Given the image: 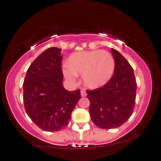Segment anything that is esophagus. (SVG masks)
I'll list each match as a JSON object with an SVG mask.
<instances>
[{"label": "esophagus", "instance_id": "1", "mask_svg": "<svg viewBox=\"0 0 161 161\" xmlns=\"http://www.w3.org/2000/svg\"><path fill=\"white\" fill-rule=\"evenodd\" d=\"M81 97H85V96L87 95V93H86L85 90H81Z\"/></svg>", "mask_w": 161, "mask_h": 161}]
</instances>
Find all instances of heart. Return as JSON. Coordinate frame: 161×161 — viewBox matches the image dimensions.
Masks as SVG:
<instances>
[{"label": "heart", "mask_w": 161, "mask_h": 161, "mask_svg": "<svg viewBox=\"0 0 161 161\" xmlns=\"http://www.w3.org/2000/svg\"><path fill=\"white\" fill-rule=\"evenodd\" d=\"M115 62L112 55L106 50H91L73 53L69 64H64L63 73L67 80L74 82L77 74H82L86 87L95 89L105 85L114 72Z\"/></svg>", "instance_id": "b5f03b06"}]
</instances>
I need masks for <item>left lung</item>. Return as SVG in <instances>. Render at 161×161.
<instances>
[{"label":"left lung","mask_w":161,"mask_h":161,"mask_svg":"<svg viewBox=\"0 0 161 161\" xmlns=\"http://www.w3.org/2000/svg\"><path fill=\"white\" fill-rule=\"evenodd\" d=\"M111 51L115 61L114 76L102 87L87 91L91 119L105 129L119 127L130 118L136 92L132 67L119 51L114 48Z\"/></svg>","instance_id":"left-lung-1"}]
</instances>
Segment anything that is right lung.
<instances>
[{
    "instance_id": "add662e5",
    "label": "right lung",
    "mask_w": 161,
    "mask_h": 161,
    "mask_svg": "<svg viewBox=\"0 0 161 161\" xmlns=\"http://www.w3.org/2000/svg\"><path fill=\"white\" fill-rule=\"evenodd\" d=\"M61 49L45 50L29 67L23 84V100L29 117L39 128L57 131L65 128L81 98L80 90L63 86Z\"/></svg>"
}]
</instances>
